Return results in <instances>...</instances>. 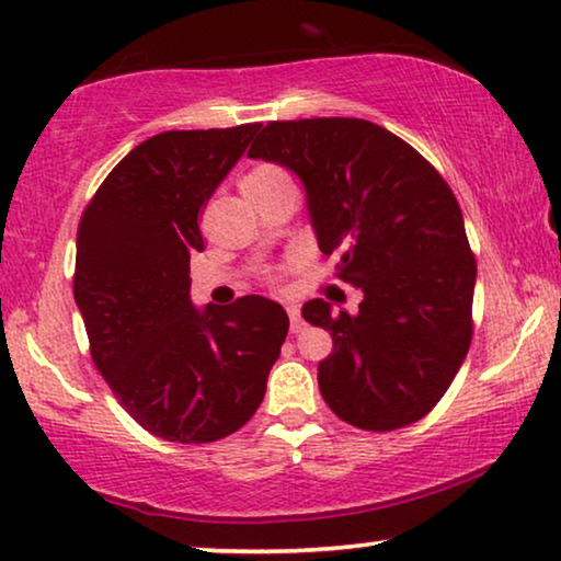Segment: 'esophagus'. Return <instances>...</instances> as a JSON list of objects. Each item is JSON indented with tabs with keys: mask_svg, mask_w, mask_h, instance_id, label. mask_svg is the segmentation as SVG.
Instances as JSON below:
<instances>
[{
	"mask_svg": "<svg viewBox=\"0 0 561 561\" xmlns=\"http://www.w3.org/2000/svg\"><path fill=\"white\" fill-rule=\"evenodd\" d=\"M287 312H289V328H293V333H302L305 320L300 318V308H297V305H287Z\"/></svg>",
	"mask_w": 561,
	"mask_h": 561,
	"instance_id": "1",
	"label": "esophagus"
}]
</instances>
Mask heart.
<instances>
[{
  "instance_id": "1",
  "label": "heart",
  "mask_w": 561,
  "mask_h": 561,
  "mask_svg": "<svg viewBox=\"0 0 561 561\" xmlns=\"http://www.w3.org/2000/svg\"><path fill=\"white\" fill-rule=\"evenodd\" d=\"M282 179H287L282 174V169L272 167V163H259V167H253L249 174L241 179V190H264V186H272L276 182H282Z\"/></svg>"
}]
</instances>
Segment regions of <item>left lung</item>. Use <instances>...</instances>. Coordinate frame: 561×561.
Instances as JSON below:
<instances>
[{"mask_svg": "<svg viewBox=\"0 0 561 561\" xmlns=\"http://www.w3.org/2000/svg\"><path fill=\"white\" fill-rule=\"evenodd\" d=\"M249 156L300 176L320 251H339L335 276L364 295L356 316L302 305L333 339L318 364L328 408L364 431L421 421L472 343L477 261L451 186L413 146L356 117L276 119Z\"/></svg>", "mask_w": 561, "mask_h": 561, "instance_id": "left-lung-1", "label": "left lung"}]
</instances>
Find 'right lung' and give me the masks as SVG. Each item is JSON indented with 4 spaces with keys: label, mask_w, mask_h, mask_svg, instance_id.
Returning <instances> with one entry per match:
<instances>
[{
    "label": "right lung",
    "mask_w": 561,
    "mask_h": 561,
    "mask_svg": "<svg viewBox=\"0 0 561 561\" xmlns=\"http://www.w3.org/2000/svg\"><path fill=\"white\" fill-rule=\"evenodd\" d=\"M256 123L167 130L133 148L81 215L73 300L94 367L163 442L210 444L251 421L289 318L261 295L197 310L190 256L199 210L249 148Z\"/></svg>",
    "instance_id": "1"
}]
</instances>
